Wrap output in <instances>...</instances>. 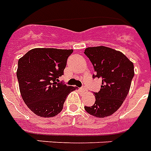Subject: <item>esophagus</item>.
Here are the masks:
<instances>
[{
	"label": "esophagus",
	"mask_w": 151,
	"mask_h": 151,
	"mask_svg": "<svg viewBox=\"0 0 151 151\" xmlns=\"http://www.w3.org/2000/svg\"><path fill=\"white\" fill-rule=\"evenodd\" d=\"M80 91H87V88H85V87H82V88H80Z\"/></svg>",
	"instance_id": "1"
}]
</instances>
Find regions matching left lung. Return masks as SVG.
Wrapping results in <instances>:
<instances>
[{
    "label": "left lung",
    "instance_id": "8db88e82",
    "mask_svg": "<svg viewBox=\"0 0 151 151\" xmlns=\"http://www.w3.org/2000/svg\"><path fill=\"white\" fill-rule=\"evenodd\" d=\"M84 54L92 63L96 75L102 80L101 89L94 92L96 102L84 106L86 111L98 118L114 114L127 96L134 71V64L124 54L104 46L86 48Z\"/></svg>",
    "mask_w": 151,
    "mask_h": 151
}]
</instances>
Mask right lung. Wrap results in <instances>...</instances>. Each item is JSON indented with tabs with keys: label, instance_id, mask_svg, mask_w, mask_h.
Wrapping results in <instances>:
<instances>
[{
	"label": "right lung",
	"instance_id": "right-lung-1",
	"mask_svg": "<svg viewBox=\"0 0 151 151\" xmlns=\"http://www.w3.org/2000/svg\"><path fill=\"white\" fill-rule=\"evenodd\" d=\"M72 49L33 48L18 60L20 95L29 109L40 117L62 111L67 96L76 88L59 83Z\"/></svg>",
	"mask_w": 151,
	"mask_h": 151
}]
</instances>
